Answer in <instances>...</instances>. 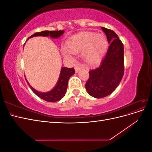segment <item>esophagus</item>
Here are the masks:
<instances>
[{"instance_id":"obj_1","label":"esophagus","mask_w":152,"mask_h":152,"mask_svg":"<svg viewBox=\"0 0 152 152\" xmlns=\"http://www.w3.org/2000/svg\"><path fill=\"white\" fill-rule=\"evenodd\" d=\"M80 70V67H79V66H76L75 67V72L76 73H77V72H79V71Z\"/></svg>"}]
</instances>
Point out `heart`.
Returning <instances> with one entry per match:
<instances>
[{"label":"heart","instance_id":"heart-1","mask_svg":"<svg viewBox=\"0 0 152 152\" xmlns=\"http://www.w3.org/2000/svg\"><path fill=\"white\" fill-rule=\"evenodd\" d=\"M107 48L108 41L103 34L85 31L69 39L62 52L66 58L71 57L70 53L81 52V58L86 65L94 66L101 61Z\"/></svg>","mask_w":152,"mask_h":152}]
</instances>
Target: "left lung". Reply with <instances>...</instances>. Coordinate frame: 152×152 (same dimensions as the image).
<instances>
[{
    "label": "left lung",
    "mask_w": 152,
    "mask_h": 152,
    "mask_svg": "<svg viewBox=\"0 0 152 152\" xmlns=\"http://www.w3.org/2000/svg\"><path fill=\"white\" fill-rule=\"evenodd\" d=\"M110 46L99 67L91 70L86 89L91 96L102 98L112 93L120 83L124 72V45L115 32L102 27Z\"/></svg>",
    "instance_id": "left-lung-1"
}]
</instances>
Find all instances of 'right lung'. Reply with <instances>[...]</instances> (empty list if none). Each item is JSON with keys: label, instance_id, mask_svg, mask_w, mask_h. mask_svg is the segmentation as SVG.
I'll list each match as a JSON object with an SVG mask.
<instances>
[{"label": "right lung", "instance_id": "obj_1", "mask_svg": "<svg viewBox=\"0 0 152 152\" xmlns=\"http://www.w3.org/2000/svg\"><path fill=\"white\" fill-rule=\"evenodd\" d=\"M63 33L64 30L42 31L40 32H37V33H35L34 34L30 36L28 39L36 36H50L51 38L57 39L60 36H61L63 34ZM75 72L73 68H69L66 67H62L61 69L60 75H59V79L58 80L56 86H55L51 91L46 92V93H41V92L37 91L30 85L28 81L26 80V82L30 87L31 90L33 91L34 93L37 96H39V98L48 102H56L61 99L64 96H65L68 87V80L71 76L74 74Z\"/></svg>", "mask_w": 152, "mask_h": 152}]
</instances>
